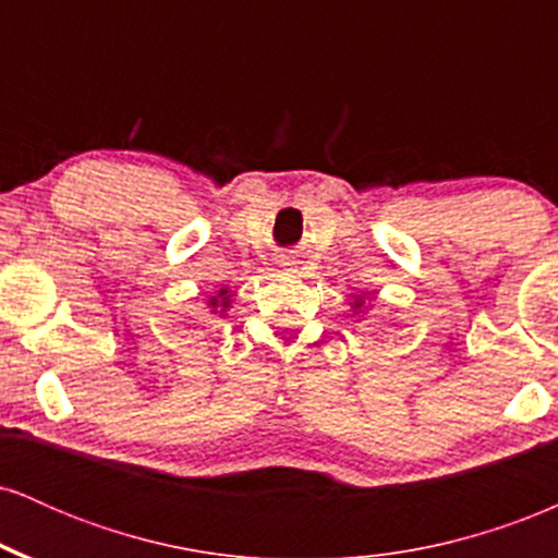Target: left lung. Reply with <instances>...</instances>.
<instances>
[{
	"label": "left lung",
	"mask_w": 558,
	"mask_h": 558,
	"mask_svg": "<svg viewBox=\"0 0 558 558\" xmlns=\"http://www.w3.org/2000/svg\"><path fill=\"white\" fill-rule=\"evenodd\" d=\"M351 299H354L351 310H354V315H360V312L364 310V296H351Z\"/></svg>",
	"instance_id": "8db88e82"
}]
</instances>
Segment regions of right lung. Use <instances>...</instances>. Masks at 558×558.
Wrapping results in <instances>:
<instances>
[{
  "label": "right lung",
  "mask_w": 558,
  "mask_h": 558,
  "mask_svg": "<svg viewBox=\"0 0 558 558\" xmlns=\"http://www.w3.org/2000/svg\"><path fill=\"white\" fill-rule=\"evenodd\" d=\"M209 310H213V315H226V312L230 310V291L228 288H220V291L215 293V296H209Z\"/></svg>",
  "instance_id": "obj_1"
}]
</instances>
